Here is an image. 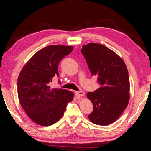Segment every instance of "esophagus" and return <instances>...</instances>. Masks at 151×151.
<instances>
[{
    "label": "esophagus",
    "instance_id": "34e87169",
    "mask_svg": "<svg viewBox=\"0 0 151 151\" xmlns=\"http://www.w3.org/2000/svg\"><path fill=\"white\" fill-rule=\"evenodd\" d=\"M75 94L76 96L82 97V96H84V92L83 91H75Z\"/></svg>",
    "mask_w": 151,
    "mask_h": 151
}]
</instances>
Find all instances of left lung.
<instances>
[{
    "label": "left lung",
    "instance_id": "left-lung-1",
    "mask_svg": "<svg viewBox=\"0 0 151 151\" xmlns=\"http://www.w3.org/2000/svg\"><path fill=\"white\" fill-rule=\"evenodd\" d=\"M91 75L97 76L100 88L87 97L93 105L88 115L91 122L107 126L115 122L128 106L129 80L124 62L113 50L101 44L89 43L82 46Z\"/></svg>",
    "mask_w": 151,
    "mask_h": 151
}]
</instances>
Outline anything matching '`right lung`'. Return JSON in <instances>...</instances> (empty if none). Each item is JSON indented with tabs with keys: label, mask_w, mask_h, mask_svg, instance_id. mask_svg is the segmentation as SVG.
Listing matches in <instances>:
<instances>
[{
	"label": "right lung",
	"mask_w": 151,
	"mask_h": 151,
	"mask_svg": "<svg viewBox=\"0 0 151 151\" xmlns=\"http://www.w3.org/2000/svg\"><path fill=\"white\" fill-rule=\"evenodd\" d=\"M73 50V46H47L35 53L19 73L17 94L20 104L28 116L40 126L57 122L68 103L73 101L71 91L49 85L54 76H59V63Z\"/></svg>",
	"instance_id": "right-lung-1"
}]
</instances>
